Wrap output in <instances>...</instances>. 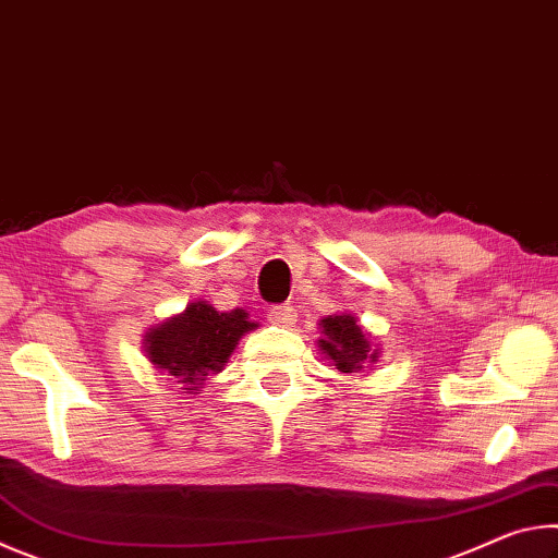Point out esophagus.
Here are the masks:
<instances>
[{
	"label": "esophagus",
	"instance_id": "34e87169",
	"mask_svg": "<svg viewBox=\"0 0 558 558\" xmlns=\"http://www.w3.org/2000/svg\"><path fill=\"white\" fill-rule=\"evenodd\" d=\"M295 310L292 307H288V305H276V307H270V313H268V319L272 325H278V327H292L295 325Z\"/></svg>",
	"mask_w": 558,
	"mask_h": 558
}]
</instances>
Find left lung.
Returning a JSON list of instances; mask_svg holds the SVG:
<instances>
[{
  "label": "left lung",
  "mask_w": 558,
  "mask_h": 558,
  "mask_svg": "<svg viewBox=\"0 0 558 558\" xmlns=\"http://www.w3.org/2000/svg\"><path fill=\"white\" fill-rule=\"evenodd\" d=\"M317 347L329 364L342 374L362 372L366 364L379 362L381 347L374 342L354 313H337L319 319Z\"/></svg>",
  "instance_id": "obj_1"
}]
</instances>
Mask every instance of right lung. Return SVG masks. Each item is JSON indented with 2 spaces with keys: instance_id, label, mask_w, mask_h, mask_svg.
Instances as JSON below:
<instances>
[{
  "instance_id": "right-lung-1",
  "label": "right lung",
  "mask_w": 558,
  "mask_h": 558,
  "mask_svg": "<svg viewBox=\"0 0 558 558\" xmlns=\"http://www.w3.org/2000/svg\"><path fill=\"white\" fill-rule=\"evenodd\" d=\"M256 327L243 307L221 313L206 300H194L179 315L149 327L143 347L159 374L182 384V393H196L206 376L223 369L239 339Z\"/></svg>"
}]
</instances>
